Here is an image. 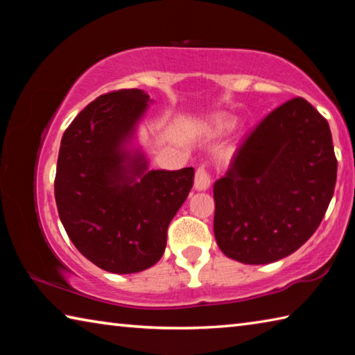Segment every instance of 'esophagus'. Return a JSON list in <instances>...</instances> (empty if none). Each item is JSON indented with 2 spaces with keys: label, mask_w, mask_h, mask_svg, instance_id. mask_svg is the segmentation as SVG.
I'll list each match as a JSON object with an SVG mask.
<instances>
[{
  "label": "esophagus",
  "mask_w": 355,
  "mask_h": 355,
  "mask_svg": "<svg viewBox=\"0 0 355 355\" xmlns=\"http://www.w3.org/2000/svg\"><path fill=\"white\" fill-rule=\"evenodd\" d=\"M211 184V180H209V173L205 167L200 166L199 169L196 171V178H194V188L197 191H207Z\"/></svg>",
  "instance_id": "1"
}]
</instances>
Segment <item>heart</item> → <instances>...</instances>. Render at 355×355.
<instances>
[{"instance_id":"heart-1","label":"heart","mask_w":355,"mask_h":355,"mask_svg":"<svg viewBox=\"0 0 355 355\" xmlns=\"http://www.w3.org/2000/svg\"><path fill=\"white\" fill-rule=\"evenodd\" d=\"M233 122L232 117H228L227 114H218V116H214L211 119V128L214 131H218V133H227V131H230L233 128Z\"/></svg>"}]
</instances>
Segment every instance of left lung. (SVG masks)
Here are the masks:
<instances>
[{
    "mask_svg": "<svg viewBox=\"0 0 355 355\" xmlns=\"http://www.w3.org/2000/svg\"><path fill=\"white\" fill-rule=\"evenodd\" d=\"M327 120L296 97L268 114L214 183V236L232 260L266 264L296 252L334 196Z\"/></svg>",
    "mask_w": 355,
    "mask_h": 355,
    "instance_id": "obj_1",
    "label": "left lung"
}]
</instances>
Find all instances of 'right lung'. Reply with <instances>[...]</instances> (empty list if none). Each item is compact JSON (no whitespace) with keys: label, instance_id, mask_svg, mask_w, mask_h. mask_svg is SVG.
<instances>
[{"label":"right lung","instance_id":"add662e5","mask_svg":"<svg viewBox=\"0 0 355 355\" xmlns=\"http://www.w3.org/2000/svg\"><path fill=\"white\" fill-rule=\"evenodd\" d=\"M150 101L141 89L100 95L59 148V218L75 248L107 272H141L163 257L167 227L194 183L192 167L147 171L144 153L128 150Z\"/></svg>","mask_w":355,"mask_h":355}]
</instances>
